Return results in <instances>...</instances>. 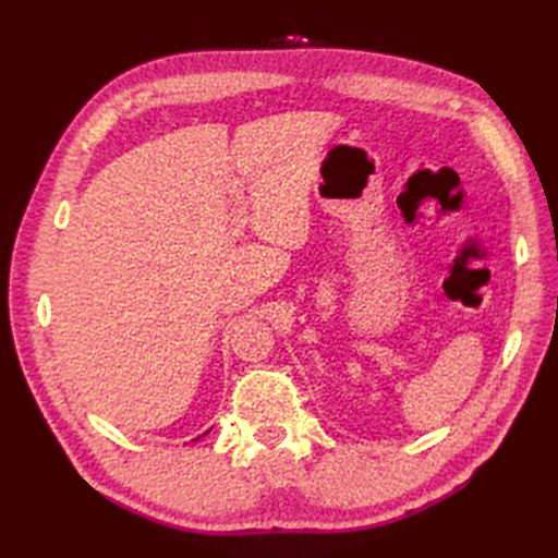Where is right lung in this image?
Wrapping results in <instances>:
<instances>
[{
	"instance_id": "add662e5",
	"label": "right lung",
	"mask_w": 558,
	"mask_h": 558,
	"mask_svg": "<svg viewBox=\"0 0 558 558\" xmlns=\"http://www.w3.org/2000/svg\"><path fill=\"white\" fill-rule=\"evenodd\" d=\"M194 441H196V438H194Z\"/></svg>"
}]
</instances>
